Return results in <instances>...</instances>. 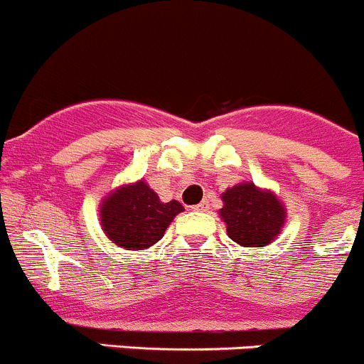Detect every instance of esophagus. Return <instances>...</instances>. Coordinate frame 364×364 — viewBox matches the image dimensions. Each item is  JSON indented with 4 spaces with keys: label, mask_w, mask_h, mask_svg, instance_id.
<instances>
[{
    "label": "esophagus",
    "mask_w": 364,
    "mask_h": 364,
    "mask_svg": "<svg viewBox=\"0 0 364 364\" xmlns=\"http://www.w3.org/2000/svg\"><path fill=\"white\" fill-rule=\"evenodd\" d=\"M193 210H198V213H205V210H209V202H207V200H203V202H200L198 205L193 207Z\"/></svg>",
    "instance_id": "obj_1"
}]
</instances>
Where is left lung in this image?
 <instances>
[{
	"instance_id": "8db88e82",
	"label": "left lung",
	"mask_w": 364,
	"mask_h": 364,
	"mask_svg": "<svg viewBox=\"0 0 364 364\" xmlns=\"http://www.w3.org/2000/svg\"><path fill=\"white\" fill-rule=\"evenodd\" d=\"M223 207L218 210L227 236L241 247H266L277 240L288 210L272 189L257 188L243 180L221 193Z\"/></svg>"
}]
</instances>
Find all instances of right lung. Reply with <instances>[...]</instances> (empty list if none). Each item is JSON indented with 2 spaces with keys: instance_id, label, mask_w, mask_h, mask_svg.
Wrapping results in <instances>:
<instances>
[{
  "instance_id": "obj_1",
  "label": "right lung",
  "mask_w": 364,
  "mask_h": 364,
  "mask_svg": "<svg viewBox=\"0 0 364 364\" xmlns=\"http://www.w3.org/2000/svg\"><path fill=\"white\" fill-rule=\"evenodd\" d=\"M184 210L182 203L162 202L141 178L107 193L100 202V225L105 236L124 250H146L162 240L169 223Z\"/></svg>"
}]
</instances>
